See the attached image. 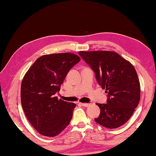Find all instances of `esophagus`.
Returning <instances> with one entry per match:
<instances>
[{
    "mask_svg": "<svg viewBox=\"0 0 156 156\" xmlns=\"http://www.w3.org/2000/svg\"><path fill=\"white\" fill-rule=\"evenodd\" d=\"M80 104H81L82 106H84V107H88V106H90V104H87V103H79Z\"/></svg>",
    "mask_w": 156,
    "mask_h": 156,
    "instance_id": "obj_1",
    "label": "esophagus"
}]
</instances>
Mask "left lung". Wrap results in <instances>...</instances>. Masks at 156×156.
Instances as JSON below:
<instances>
[{
    "instance_id": "left-lung-1",
    "label": "left lung",
    "mask_w": 156,
    "mask_h": 156,
    "mask_svg": "<svg viewBox=\"0 0 156 156\" xmlns=\"http://www.w3.org/2000/svg\"><path fill=\"white\" fill-rule=\"evenodd\" d=\"M78 55L108 93L106 104H96L100 114L95 121L110 129L123 126L132 117L140 98V82L134 66L112 51H80Z\"/></svg>"
}]
</instances>
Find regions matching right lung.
<instances>
[{
  "instance_id": "add662e5",
  "label": "right lung",
  "mask_w": 156,
  "mask_h": 156,
  "mask_svg": "<svg viewBox=\"0 0 156 156\" xmlns=\"http://www.w3.org/2000/svg\"><path fill=\"white\" fill-rule=\"evenodd\" d=\"M80 61L72 53L44 55L37 59L24 76L21 103L25 115L39 134L54 137L69 125L74 103L58 100L55 94L69 71Z\"/></svg>"
}]
</instances>
